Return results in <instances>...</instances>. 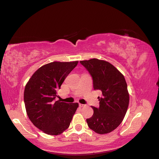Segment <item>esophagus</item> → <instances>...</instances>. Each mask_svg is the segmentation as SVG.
<instances>
[{
    "mask_svg": "<svg viewBox=\"0 0 159 159\" xmlns=\"http://www.w3.org/2000/svg\"><path fill=\"white\" fill-rule=\"evenodd\" d=\"M79 106H80V107H85L86 105H84V104H81V103H80V104H79Z\"/></svg>",
    "mask_w": 159,
    "mask_h": 159,
    "instance_id": "1",
    "label": "esophagus"
}]
</instances>
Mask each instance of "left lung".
<instances>
[{
	"mask_svg": "<svg viewBox=\"0 0 159 159\" xmlns=\"http://www.w3.org/2000/svg\"><path fill=\"white\" fill-rule=\"evenodd\" d=\"M80 63L88 70L93 88L102 92L99 107H91L93 114L86 120L89 128L98 134L112 132L121 124L126 114L129 96L124 76L112 64L92 58Z\"/></svg>",
	"mask_w": 159,
	"mask_h": 159,
	"instance_id": "1",
	"label": "left lung"
}]
</instances>
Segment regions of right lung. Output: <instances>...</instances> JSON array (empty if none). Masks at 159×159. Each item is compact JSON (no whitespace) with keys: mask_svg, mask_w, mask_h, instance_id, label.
Segmentation results:
<instances>
[{"mask_svg":"<svg viewBox=\"0 0 159 159\" xmlns=\"http://www.w3.org/2000/svg\"><path fill=\"white\" fill-rule=\"evenodd\" d=\"M78 61L53 62L42 66L25 85L24 103L27 116L35 126L51 135L68 129L79 106L78 102L55 101L57 91Z\"/></svg>","mask_w":159,"mask_h":159,"instance_id":"right-lung-1","label":"right lung"}]
</instances>
